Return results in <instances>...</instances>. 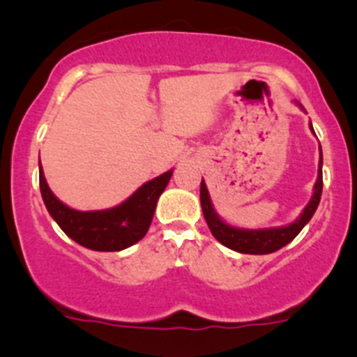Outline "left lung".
Returning <instances> with one entry per match:
<instances>
[{
    "mask_svg": "<svg viewBox=\"0 0 357 357\" xmlns=\"http://www.w3.org/2000/svg\"><path fill=\"white\" fill-rule=\"evenodd\" d=\"M312 131H314V129H312ZM319 152H321V146H319ZM321 165H323V157H319L318 179H316L314 193H312L311 202L305 205L302 214L298 215L291 225L282 226V228L243 229V228H235V226L226 225V222L214 212L211 197H208V192H207V186H205L204 179H202L200 183L202 212H204V218L205 221H207V226L208 229H211L212 235H214V238L218 240V242H221L225 247L240 252V254L262 255V254H271V252H276L282 247H285L287 243H290L291 240L301 233V229L307 225L309 219L312 218V214H314L316 208H318V204L319 200H321V192H323Z\"/></svg>",
    "mask_w": 357,
    "mask_h": 357,
    "instance_id": "8db88e82",
    "label": "left lung"
}]
</instances>
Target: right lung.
<instances>
[{
	"mask_svg": "<svg viewBox=\"0 0 357 357\" xmlns=\"http://www.w3.org/2000/svg\"><path fill=\"white\" fill-rule=\"evenodd\" d=\"M172 171L164 172L136 190L128 200L107 211H75L62 204L50 190L43 169H39V188L46 208L79 245L100 252H117L135 245L152 225L157 200L167 186Z\"/></svg>",
	"mask_w": 357,
	"mask_h": 357,
	"instance_id": "1",
	"label": "right lung"
}]
</instances>
